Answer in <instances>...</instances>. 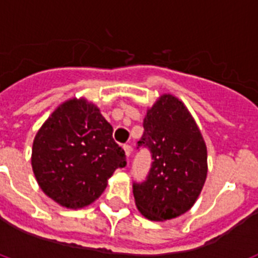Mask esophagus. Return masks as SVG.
<instances>
[{
	"label": "esophagus",
	"mask_w": 258,
	"mask_h": 258,
	"mask_svg": "<svg viewBox=\"0 0 258 258\" xmlns=\"http://www.w3.org/2000/svg\"><path fill=\"white\" fill-rule=\"evenodd\" d=\"M122 149H124L126 157L129 159V156H131V154H132V147L129 145H124V146H122Z\"/></svg>",
	"instance_id": "obj_1"
}]
</instances>
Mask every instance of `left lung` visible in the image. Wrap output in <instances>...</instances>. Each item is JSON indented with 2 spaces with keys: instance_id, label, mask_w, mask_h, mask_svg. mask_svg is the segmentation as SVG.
I'll use <instances>...</instances> for the list:
<instances>
[{
  "instance_id": "1",
  "label": "left lung",
  "mask_w": 258,
  "mask_h": 258,
  "mask_svg": "<svg viewBox=\"0 0 258 258\" xmlns=\"http://www.w3.org/2000/svg\"><path fill=\"white\" fill-rule=\"evenodd\" d=\"M138 147H147L152 164L142 183H133L138 211L147 220L165 221L195 204L207 179V146L197 122L178 98L163 94L143 120Z\"/></svg>"
}]
</instances>
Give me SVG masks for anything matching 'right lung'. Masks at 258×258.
Returning a JSON list of instances; mask_svg holds the SVG:
<instances>
[{
  "label": "right lung",
  "mask_w": 258,
  "mask_h": 258,
  "mask_svg": "<svg viewBox=\"0 0 258 258\" xmlns=\"http://www.w3.org/2000/svg\"><path fill=\"white\" fill-rule=\"evenodd\" d=\"M112 132L99 108L84 98L56 107L32 146V169L41 190L66 208L95 202L113 172L126 165Z\"/></svg>",
  "instance_id": "add662e5"
}]
</instances>
